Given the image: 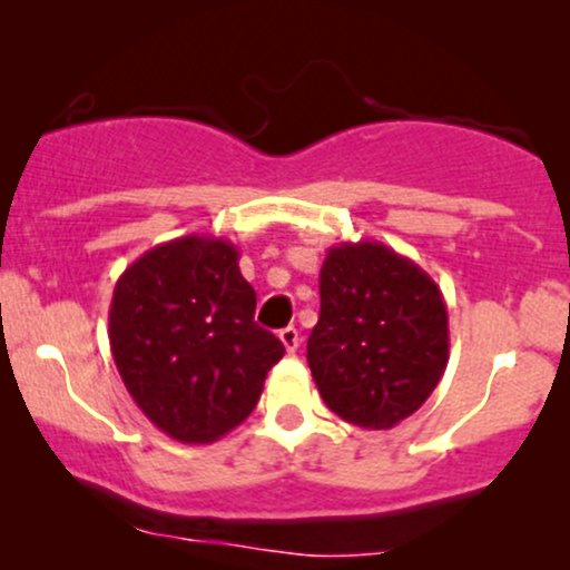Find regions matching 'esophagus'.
I'll use <instances>...</instances> for the list:
<instances>
[{
	"mask_svg": "<svg viewBox=\"0 0 570 570\" xmlns=\"http://www.w3.org/2000/svg\"><path fill=\"white\" fill-rule=\"evenodd\" d=\"M278 337H281V343H284V348L289 353L299 348V332L294 330V326H286V330H281Z\"/></svg>",
	"mask_w": 570,
	"mask_h": 570,
	"instance_id": "esophagus-1",
	"label": "esophagus"
}]
</instances>
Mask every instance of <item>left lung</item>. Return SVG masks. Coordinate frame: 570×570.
Instances as JSON below:
<instances>
[{
	"label": "left lung",
	"instance_id": "obj_1",
	"mask_svg": "<svg viewBox=\"0 0 570 570\" xmlns=\"http://www.w3.org/2000/svg\"><path fill=\"white\" fill-rule=\"evenodd\" d=\"M318 294L307 367L326 407L353 426H396L426 402L448 367L440 286L394 248L358 240L326 252Z\"/></svg>",
	"mask_w": 570,
	"mask_h": 570
}]
</instances>
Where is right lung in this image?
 I'll return each instance as SVG.
<instances>
[{
    "label": "right lung",
    "instance_id": "add662e5",
    "mask_svg": "<svg viewBox=\"0 0 570 570\" xmlns=\"http://www.w3.org/2000/svg\"><path fill=\"white\" fill-rule=\"evenodd\" d=\"M225 238L185 235L117 278L112 358L139 410L176 442L208 444L257 407L284 343L254 324L257 294Z\"/></svg>",
    "mask_w": 570,
    "mask_h": 570
}]
</instances>
